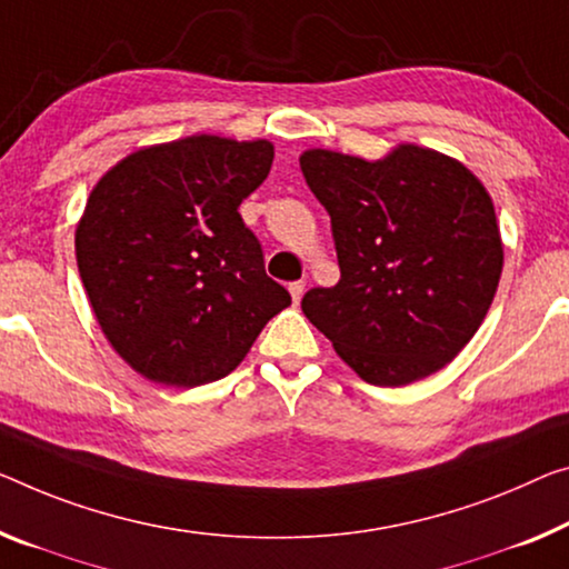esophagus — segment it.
I'll return each mask as SVG.
<instances>
[{
    "label": "esophagus",
    "instance_id": "obj_1",
    "mask_svg": "<svg viewBox=\"0 0 569 569\" xmlns=\"http://www.w3.org/2000/svg\"><path fill=\"white\" fill-rule=\"evenodd\" d=\"M290 295H292L295 302H300L302 295H305V282H292L290 284Z\"/></svg>",
    "mask_w": 569,
    "mask_h": 569
}]
</instances>
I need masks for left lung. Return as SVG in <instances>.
Returning a JSON list of instances; mask_svg holds the SVG:
<instances>
[{
    "instance_id": "8db88e82",
    "label": "left lung",
    "mask_w": 569,
    "mask_h": 569,
    "mask_svg": "<svg viewBox=\"0 0 569 569\" xmlns=\"http://www.w3.org/2000/svg\"><path fill=\"white\" fill-rule=\"evenodd\" d=\"M305 182L330 216L340 279L302 312L373 387H405L456 358L503 267L491 196L460 162L401 144L387 160L310 150Z\"/></svg>"
}]
</instances>
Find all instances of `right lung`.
I'll list each match as a JSON object with an SVG mask.
<instances>
[{
    "mask_svg": "<svg viewBox=\"0 0 569 569\" xmlns=\"http://www.w3.org/2000/svg\"><path fill=\"white\" fill-rule=\"evenodd\" d=\"M272 160L264 139L200 134L129 154L93 188L78 272L113 351L150 381L223 379L292 302L239 213Z\"/></svg>",
    "mask_w": 569,
    "mask_h": 569,
    "instance_id": "add662e5",
    "label": "right lung"
}]
</instances>
